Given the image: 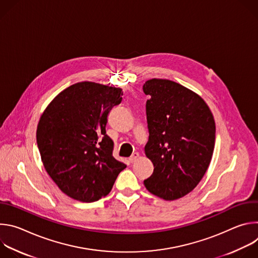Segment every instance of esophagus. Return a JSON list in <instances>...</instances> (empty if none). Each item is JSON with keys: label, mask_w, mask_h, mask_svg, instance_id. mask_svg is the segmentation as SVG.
<instances>
[{"label": "esophagus", "mask_w": 258, "mask_h": 258, "mask_svg": "<svg viewBox=\"0 0 258 258\" xmlns=\"http://www.w3.org/2000/svg\"><path fill=\"white\" fill-rule=\"evenodd\" d=\"M139 157H140V154L139 153H134L131 157H130V162L131 163H134V162H136L138 159H139Z\"/></svg>", "instance_id": "1"}]
</instances>
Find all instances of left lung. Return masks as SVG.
Returning <instances> with one entry per match:
<instances>
[{
    "label": "left lung",
    "instance_id": "1",
    "mask_svg": "<svg viewBox=\"0 0 258 258\" xmlns=\"http://www.w3.org/2000/svg\"><path fill=\"white\" fill-rule=\"evenodd\" d=\"M149 140L145 154L154 171L146 189L164 200L189 194L204 176L214 150L215 122L206 102L192 90L169 80L143 86Z\"/></svg>",
    "mask_w": 258,
    "mask_h": 258
}]
</instances>
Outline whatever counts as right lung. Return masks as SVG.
I'll return each instance as SVG.
<instances>
[{"label":"right lung","mask_w":258,"mask_h":258,"mask_svg":"<svg viewBox=\"0 0 258 258\" xmlns=\"http://www.w3.org/2000/svg\"><path fill=\"white\" fill-rule=\"evenodd\" d=\"M122 94L120 88L81 82L60 92L42 113L36 128L42 162L68 197L90 203L107 196L126 167L112 156L105 128Z\"/></svg>","instance_id":"add662e5"}]
</instances>
